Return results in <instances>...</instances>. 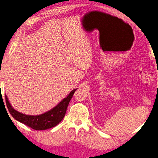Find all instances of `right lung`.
<instances>
[{"label":"right lung","mask_w":158,"mask_h":158,"mask_svg":"<svg viewBox=\"0 0 158 158\" xmlns=\"http://www.w3.org/2000/svg\"><path fill=\"white\" fill-rule=\"evenodd\" d=\"M76 90L77 89H74L56 106L49 111L40 115H26L16 111L11 105L7 96L5 95L6 105L11 116L17 121L31 127L33 129L46 130L56 126L62 120L66 114L67 106L71 98L73 97V95Z\"/></svg>","instance_id":"add662e5"}]
</instances>
